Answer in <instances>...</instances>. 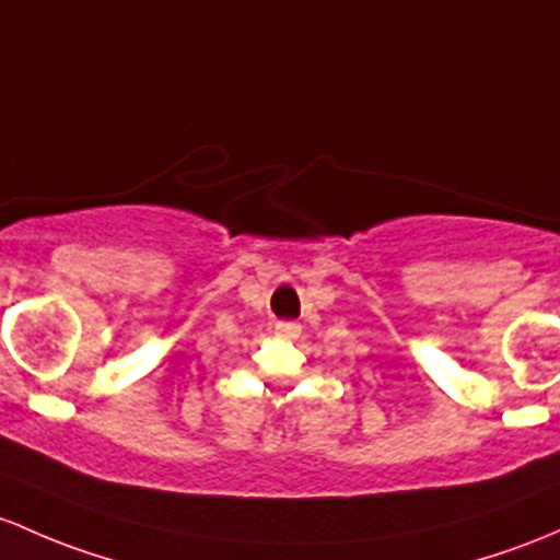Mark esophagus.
<instances>
[{
	"label": "esophagus",
	"mask_w": 560,
	"mask_h": 560,
	"mask_svg": "<svg viewBox=\"0 0 560 560\" xmlns=\"http://www.w3.org/2000/svg\"><path fill=\"white\" fill-rule=\"evenodd\" d=\"M276 335H281V338H298L300 325L298 322H276Z\"/></svg>",
	"instance_id": "1"
}]
</instances>
